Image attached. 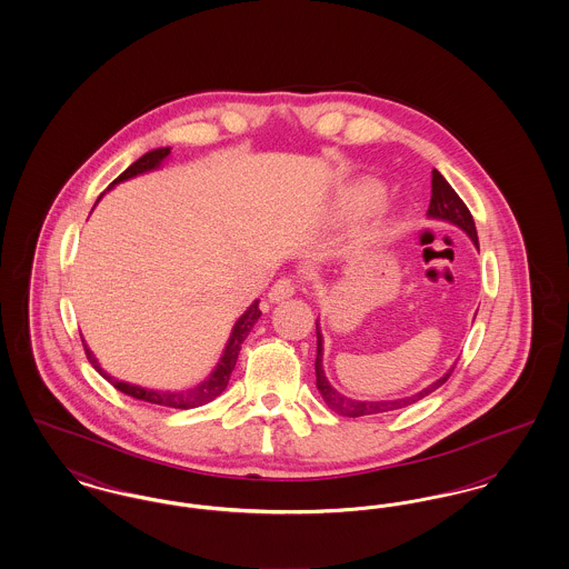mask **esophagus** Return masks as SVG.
Wrapping results in <instances>:
<instances>
[{"label":"esophagus","instance_id":"esophagus-1","mask_svg":"<svg viewBox=\"0 0 569 569\" xmlns=\"http://www.w3.org/2000/svg\"><path fill=\"white\" fill-rule=\"evenodd\" d=\"M295 292H297L295 281L288 279V277H283V279H279V281L272 283V288L269 290V300H271V302H281V300H286V298L295 297Z\"/></svg>","mask_w":569,"mask_h":569}]
</instances>
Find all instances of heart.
I'll use <instances>...</instances> for the list:
<instances>
[{"instance_id":"obj_1","label":"heart","mask_w":569,"mask_h":569,"mask_svg":"<svg viewBox=\"0 0 569 569\" xmlns=\"http://www.w3.org/2000/svg\"><path fill=\"white\" fill-rule=\"evenodd\" d=\"M383 190L376 181H360L346 191V196L341 198V213L346 216H360L367 213L369 209H373L381 200Z\"/></svg>"}]
</instances>
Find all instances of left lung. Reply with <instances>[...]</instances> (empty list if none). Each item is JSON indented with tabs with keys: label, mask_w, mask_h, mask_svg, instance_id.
Returning <instances> with one entry per match:
<instances>
[{
	"label": "left lung",
	"mask_w": 569,
	"mask_h": 569,
	"mask_svg": "<svg viewBox=\"0 0 569 569\" xmlns=\"http://www.w3.org/2000/svg\"><path fill=\"white\" fill-rule=\"evenodd\" d=\"M427 216L439 221H448L452 226L460 228L471 243L476 244V249H480L478 243V232H476V223L473 217L469 213V209L465 207V202L460 200L459 193L452 190V186L441 177L439 170L433 168V181H431V204ZM316 335H318V356H316V386L325 399L326 406L330 407L335 413L339 416H348V418H360V416H373V413H383V411H397L401 407L413 406L420 399L429 397L439 386H443L448 378L452 376L455 367H450L443 376L435 379L433 383H429L427 388H422L420 392L403 397V399H386V401H358L350 399L346 395H341L339 390H335L330 386V381L326 378L325 367H322V358H325V339L320 332V325L316 322Z\"/></svg>",
	"instance_id": "1"
}]
</instances>
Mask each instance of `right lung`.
<instances>
[{
    "label": "right lung",
    "instance_id": "obj_1",
    "mask_svg": "<svg viewBox=\"0 0 569 569\" xmlns=\"http://www.w3.org/2000/svg\"><path fill=\"white\" fill-rule=\"evenodd\" d=\"M168 156H170V147H160V149H153V151L144 153V156L138 158L130 168H126V170L110 183V188H114V186L121 183V181H128V179H132V177H138V174L158 170ZM102 196H104V193H102ZM102 196H100V198H102ZM100 198H98V200H100ZM96 204H98V202H96ZM258 302H260V300H253V302L247 307V311H244L243 316L232 326L230 339H228V343H226V348H223V353H221L216 369L209 373V378L202 379L200 383H196L193 388H186V390H153V388H142V386L128 383V381H119V379L112 378V376H109V373L100 367L98 358L87 348V343H82V346H84V353H87L89 362L93 365V369H96L102 378L109 379L110 383H112L119 392H123V395H128V397H134L138 401H147V403H156V406L174 407V409H191V407L207 406V403H211L216 397H219V395L226 390V386H228V379L232 376V369H234V365H237L241 346H243L247 335L251 332L253 325H256V322L260 320V316H262ZM82 341H84V339H82Z\"/></svg>",
    "mask_w": 569,
    "mask_h": 569
}]
</instances>
